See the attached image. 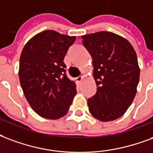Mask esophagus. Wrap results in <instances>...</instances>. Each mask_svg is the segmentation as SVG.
<instances>
[{"instance_id": "esophagus-1", "label": "esophagus", "mask_w": 153, "mask_h": 153, "mask_svg": "<svg viewBox=\"0 0 153 153\" xmlns=\"http://www.w3.org/2000/svg\"><path fill=\"white\" fill-rule=\"evenodd\" d=\"M82 79H83V76H79V77H77L76 78V81L78 82H80L82 80Z\"/></svg>"}]
</instances>
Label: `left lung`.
Listing matches in <instances>:
<instances>
[{"instance_id": "1", "label": "left lung", "mask_w": 153, "mask_h": 153, "mask_svg": "<svg viewBox=\"0 0 153 153\" xmlns=\"http://www.w3.org/2000/svg\"><path fill=\"white\" fill-rule=\"evenodd\" d=\"M92 57L97 93L88 100L89 112L101 122L122 117L133 102L140 80L136 53L130 42L109 31L82 36Z\"/></svg>"}]
</instances>
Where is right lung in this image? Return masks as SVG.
Instances as JSON below:
<instances>
[{"mask_svg":"<svg viewBox=\"0 0 153 153\" xmlns=\"http://www.w3.org/2000/svg\"><path fill=\"white\" fill-rule=\"evenodd\" d=\"M75 39V36L44 30L22 49L20 84L30 107L42 117L58 119L65 116L76 94V84L66 75L63 62Z\"/></svg>","mask_w":153,"mask_h":153,"instance_id":"obj_1","label":"right lung"}]
</instances>
